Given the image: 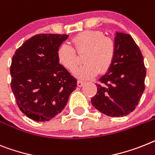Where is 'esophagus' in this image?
Segmentation results:
<instances>
[{
	"label": "esophagus",
	"mask_w": 155,
	"mask_h": 155,
	"mask_svg": "<svg viewBox=\"0 0 155 155\" xmlns=\"http://www.w3.org/2000/svg\"><path fill=\"white\" fill-rule=\"evenodd\" d=\"M77 84H78V87H82L83 85L84 84V81H82L78 80V83H77Z\"/></svg>",
	"instance_id": "1"
}]
</instances>
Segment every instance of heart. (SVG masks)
I'll use <instances>...</instances> for the list:
<instances>
[{"label":"heart","mask_w":155,"mask_h":155,"mask_svg":"<svg viewBox=\"0 0 155 155\" xmlns=\"http://www.w3.org/2000/svg\"><path fill=\"white\" fill-rule=\"evenodd\" d=\"M73 48L63 44L58 48L56 57L59 63L69 71L78 66L77 53L82 55L84 65L75 71L74 74L82 79H90L97 74L107 72L113 65L116 55L115 43L111 38L104 37L99 30H85L71 40Z\"/></svg>","instance_id":"b5f03b06"}]
</instances>
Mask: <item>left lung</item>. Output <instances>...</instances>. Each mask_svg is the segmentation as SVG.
Here are the masks:
<instances>
[{"label": "left lung", "instance_id": "left-lung-1", "mask_svg": "<svg viewBox=\"0 0 155 155\" xmlns=\"http://www.w3.org/2000/svg\"><path fill=\"white\" fill-rule=\"evenodd\" d=\"M114 43V61L99 80L97 92L91 102L101 113L118 117L133 112L138 105L145 88L146 67L140 49L131 35L117 32Z\"/></svg>", "mask_w": 155, "mask_h": 155}]
</instances>
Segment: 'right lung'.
Returning a JSON list of instances; mask_svg holds the SVG:
<instances>
[{
  "mask_svg": "<svg viewBox=\"0 0 155 155\" xmlns=\"http://www.w3.org/2000/svg\"><path fill=\"white\" fill-rule=\"evenodd\" d=\"M67 38L66 34H37L13 55L12 90L19 110L34 121H49L61 113L76 88V78L56 57L58 48Z\"/></svg>",
  "mask_w": 155,
  "mask_h": 155,
  "instance_id": "add662e5",
  "label": "right lung"
}]
</instances>
